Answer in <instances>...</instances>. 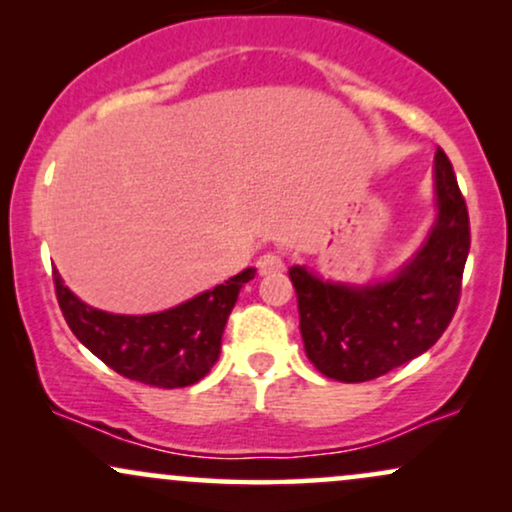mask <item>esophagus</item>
I'll return each mask as SVG.
<instances>
[{
  "label": "esophagus",
  "instance_id": "34e87169",
  "mask_svg": "<svg viewBox=\"0 0 512 512\" xmlns=\"http://www.w3.org/2000/svg\"><path fill=\"white\" fill-rule=\"evenodd\" d=\"M286 262H284V255L281 252H264V255H260V260H257V272H260L262 276L267 274H276V272H284Z\"/></svg>",
  "mask_w": 512,
  "mask_h": 512
}]
</instances>
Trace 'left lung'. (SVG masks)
<instances>
[{
	"mask_svg": "<svg viewBox=\"0 0 512 512\" xmlns=\"http://www.w3.org/2000/svg\"><path fill=\"white\" fill-rule=\"evenodd\" d=\"M438 221L419 255L378 286L330 284L291 267L305 354L322 375L366 383L411 361L448 330L469 255V214L455 170L436 151Z\"/></svg>",
	"mask_w": 512,
	"mask_h": 512,
	"instance_id": "1",
	"label": "left lung"
}]
</instances>
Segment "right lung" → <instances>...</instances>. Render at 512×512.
Returning <instances> with one entry per match:
<instances>
[{
	"instance_id": "1",
	"label": "right lung",
	"mask_w": 512,
	"mask_h": 512,
	"mask_svg": "<svg viewBox=\"0 0 512 512\" xmlns=\"http://www.w3.org/2000/svg\"><path fill=\"white\" fill-rule=\"evenodd\" d=\"M245 269L192 301L156 315H110L88 308L52 272L60 310L74 337L108 368L151 387L195 385L219 361L221 334L243 284Z\"/></svg>"
}]
</instances>
